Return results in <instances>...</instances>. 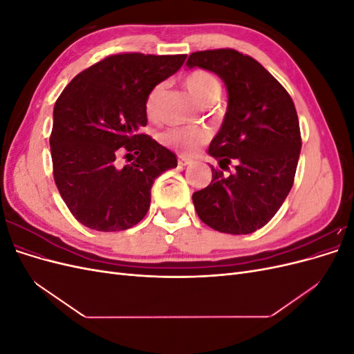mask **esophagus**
<instances>
[{"instance_id": "esophagus-1", "label": "esophagus", "mask_w": 354, "mask_h": 354, "mask_svg": "<svg viewBox=\"0 0 354 354\" xmlns=\"http://www.w3.org/2000/svg\"><path fill=\"white\" fill-rule=\"evenodd\" d=\"M192 162H194V160L189 159V158H186V156H178V165H181V167L190 165Z\"/></svg>"}]
</instances>
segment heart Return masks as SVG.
<instances>
[{
	"mask_svg": "<svg viewBox=\"0 0 354 354\" xmlns=\"http://www.w3.org/2000/svg\"><path fill=\"white\" fill-rule=\"evenodd\" d=\"M185 85L194 99L201 104H211L221 95V84L208 71L195 69L185 77ZM165 91V84L159 82L147 93L145 111L149 120L158 121L160 100ZM209 140V134L201 127H173L162 134V142L181 155H194Z\"/></svg>",
	"mask_w": 354,
	"mask_h": 354,
	"instance_id": "heart-1",
	"label": "heart"
}]
</instances>
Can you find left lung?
<instances>
[{
    "label": "left lung",
    "mask_w": 354,
    "mask_h": 354,
    "mask_svg": "<svg viewBox=\"0 0 354 354\" xmlns=\"http://www.w3.org/2000/svg\"><path fill=\"white\" fill-rule=\"evenodd\" d=\"M187 68L217 73L229 106L208 152L221 169L192 196L199 218L211 229L248 234L261 229L282 207L294 185L301 133L294 102L273 75L233 48L192 53ZM233 163L235 171L224 170Z\"/></svg>",
    "instance_id": "left-lung-1"
}]
</instances>
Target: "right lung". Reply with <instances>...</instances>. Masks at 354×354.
<instances>
[{"label":"right lung","mask_w":354,"mask_h":354,"mask_svg":"<svg viewBox=\"0 0 354 354\" xmlns=\"http://www.w3.org/2000/svg\"><path fill=\"white\" fill-rule=\"evenodd\" d=\"M185 60L186 55H111L80 72L59 95L50 136L53 177L85 227L136 226L151 207L155 178L177 167L176 155L142 128L147 93ZM122 154L131 164L121 169Z\"/></svg>","instance_id":"1"}]
</instances>
